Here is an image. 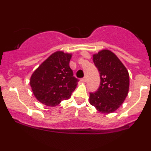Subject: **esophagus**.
Listing matches in <instances>:
<instances>
[{"instance_id":"34e87169","label":"esophagus","mask_w":151,"mask_h":151,"mask_svg":"<svg viewBox=\"0 0 151 151\" xmlns=\"http://www.w3.org/2000/svg\"><path fill=\"white\" fill-rule=\"evenodd\" d=\"M80 81H81V82H86V77L82 78V79H80Z\"/></svg>"}]
</instances>
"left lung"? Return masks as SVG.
Instances as JSON below:
<instances>
[{
	"instance_id": "8db88e82",
	"label": "left lung",
	"mask_w": 151,
	"mask_h": 151,
	"mask_svg": "<svg viewBox=\"0 0 151 151\" xmlns=\"http://www.w3.org/2000/svg\"><path fill=\"white\" fill-rule=\"evenodd\" d=\"M93 61L99 72L101 82L96 92L89 93V103L101 113H113L124 103L129 93V72L109 50L93 55Z\"/></svg>"
}]
</instances>
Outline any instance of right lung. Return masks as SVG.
Listing matches in <instances>:
<instances>
[{"label": "right lung", "instance_id": "add662e5", "mask_svg": "<svg viewBox=\"0 0 151 151\" xmlns=\"http://www.w3.org/2000/svg\"><path fill=\"white\" fill-rule=\"evenodd\" d=\"M72 56L71 53L57 51L34 71L30 84L37 101L55 106L70 97L79 81L70 67Z\"/></svg>", "mask_w": 151, "mask_h": 151}]
</instances>
